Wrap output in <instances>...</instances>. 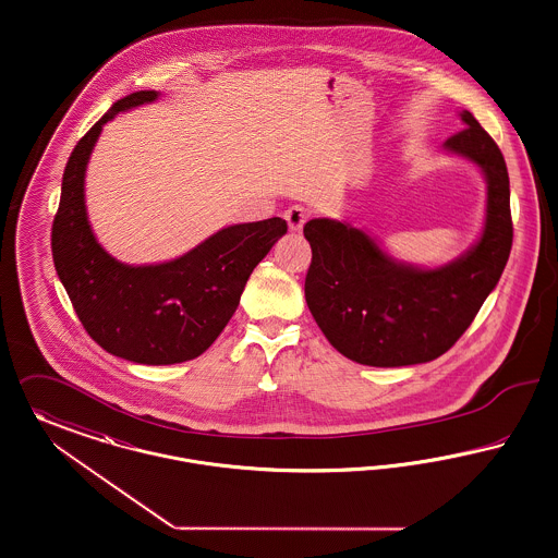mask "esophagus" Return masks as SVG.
Masks as SVG:
<instances>
[{"label":"esophagus","mask_w":558,"mask_h":558,"mask_svg":"<svg viewBox=\"0 0 558 558\" xmlns=\"http://www.w3.org/2000/svg\"><path fill=\"white\" fill-rule=\"evenodd\" d=\"M283 218L288 220V227H290L292 233H300L302 227H304V222L308 220V211L302 206L288 207L286 214H283Z\"/></svg>","instance_id":"esophagus-1"}]
</instances>
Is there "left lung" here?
Here are the masks:
<instances>
[{"instance_id": "8db88e82", "label": "left lung", "mask_w": 558, "mask_h": 558, "mask_svg": "<svg viewBox=\"0 0 558 558\" xmlns=\"http://www.w3.org/2000/svg\"><path fill=\"white\" fill-rule=\"evenodd\" d=\"M460 118L466 128L442 147L476 163L487 180L485 229L462 258L415 268L392 260L372 236L347 222L315 218L304 225L313 250L306 304L329 344L361 365H415L449 351L508 263L512 218L506 161L470 111Z\"/></svg>"}]
</instances>
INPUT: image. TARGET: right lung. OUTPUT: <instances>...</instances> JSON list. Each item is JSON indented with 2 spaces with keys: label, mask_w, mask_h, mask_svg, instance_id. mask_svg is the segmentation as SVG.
<instances>
[{
  "label": "right lung",
  "mask_w": 558,
  "mask_h": 558,
  "mask_svg": "<svg viewBox=\"0 0 558 558\" xmlns=\"http://www.w3.org/2000/svg\"><path fill=\"white\" fill-rule=\"evenodd\" d=\"M157 96L155 89H141L121 98L73 148L52 225V258L80 322L98 347L125 361L172 365L214 344L233 317L252 270L288 233V222L268 218L227 227L163 265L130 266L109 256L86 214L89 153L107 121Z\"/></svg>",
  "instance_id": "obj_1"
}]
</instances>
